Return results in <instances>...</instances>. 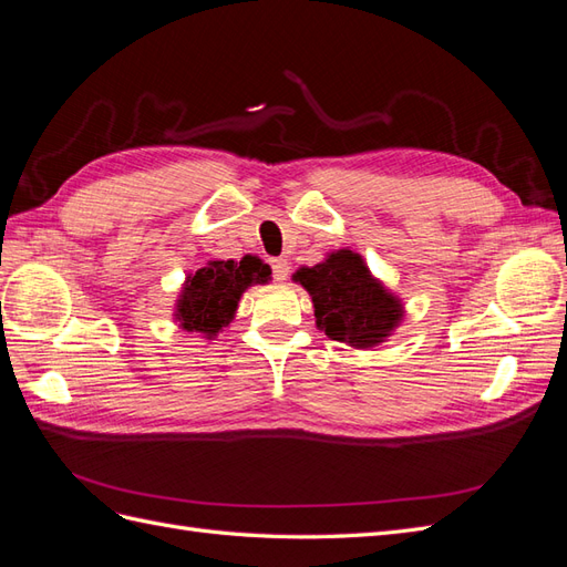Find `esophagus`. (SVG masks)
<instances>
[{
  "instance_id": "esophagus-1",
  "label": "esophagus",
  "mask_w": 567,
  "mask_h": 567,
  "mask_svg": "<svg viewBox=\"0 0 567 567\" xmlns=\"http://www.w3.org/2000/svg\"><path fill=\"white\" fill-rule=\"evenodd\" d=\"M269 265H271V277L274 279H277V281H286L288 279V271H290L288 260H284V257H274Z\"/></svg>"
}]
</instances>
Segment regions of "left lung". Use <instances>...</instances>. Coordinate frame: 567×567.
Here are the masks:
<instances>
[{
  "instance_id": "8db88e82",
  "label": "left lung",
  "mask_w": 567,
  "mask_h": 567,
  "mask_svg": "<svg viewBox=\"0 0 567 567\" xmlns=\"http://www.w3.org/2000/svg\"><path fill=\"white\" fill-rule=\"evenodd\" d=\"M296 281L310 290L317 326L331 340L352 348L383 342L402 319V305L371 277L362 255L331 252L329 260L296 271Z\"/></svg>"
}]
</instances>
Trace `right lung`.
Returning <instances> with one entry per match:
<instances>
[{
	"label": "right lung",
	"mask_w": 567,
	"mask_h": 567,
	"mask_svg": "<svg viewBox=\"0 0 567 567\" xmlns=\"http://www.w3.org/2000/svg\"><path fill=\"white\" fill-rule=\"evenodd\" d=\"M269 265L252 255L241 262L215 260L186 279L177 302V319L184 331H198L213 338L234 319L244 290L252 284L269 281Z\"/></svg>",
	"instance_id": "add662e5"
}]
</instances>
